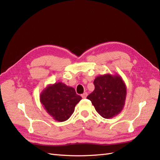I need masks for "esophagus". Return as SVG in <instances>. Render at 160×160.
Segmentation results:
<instances>
[{
	"label": "esophagus",
	"instance_id": "esophagus-1",
	"mask_svg": "<svg viewBox=\"0 0 160 160\" xmlns=\"http://www.w3.org/2000/svg\"><path fill=\"white\" fill-rule=\"evenodd\" d=\"M87 96H88V93H84L83 94L81 95V97H82V98H83V99H86Z\"/></svg>",
	"mask_w": 160,
	"mask_h": 160
}]
</instances>
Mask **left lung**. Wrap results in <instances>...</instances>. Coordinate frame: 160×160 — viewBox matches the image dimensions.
Listing matches in <instances>:
<instances>
[{"label":"left lung","instance_id":"obj_1","mask_svg":"<svg viewBox=\"0 0 160 160\" xmlns=\"http://www.w3.org/2000/svg\"><path fill=\"white\" fill-rule=\"evenodd\" d=\"M95 89L87 98L89 99L101 117L109 119L123 109L127 88L119 75L109 73L96 77Z\"/></svg>","mask_w":160,"mask_h":160}]
</instances>
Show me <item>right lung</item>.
<instances>
[{"label":"right lung","mask_w":160,"mask_h":160,"mask_svg":"<svg viewBox=\"0 0 160 160\" xmlns=\"http://www.w3.org/2000/svg\"><path fill=\"white\" fill-rule=\"evenodd\" d=\"M81 99V97L76 93L73 88L62 82L49 85L40 94L42 107L53 119L59 122L71 117Z\"/></svg>","instance_id":"add662e5"}]
</instances>
